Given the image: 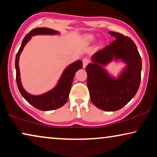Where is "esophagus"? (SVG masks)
<instances>
[{
  "label": "esophagus",
  "instance_id": "1",
  "mask_svg": "<svg viewBox=\"0 0 157 157\" xmlns=\"http://www.w3.org/2000/svg\"><path fill=\"white\" fill-rule=\"evenodd\" d=\"M89 63H90V59H89V58H84V59H83V68H85L86 66Z\"/></svg>",
  "mask_w": 157,
  "mask_h": 157
}]
</instances>
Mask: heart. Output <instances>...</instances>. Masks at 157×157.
Wrapping results in <instances>:
<instances>
[{
  "instance_id": "heart-1",
  "label": "heart",
  "mask_w": 157,
  "mask_h": 157,
  "mask_svg": "<svg viewBox=\"0 0 157 157\" xmlns=\"http://www.w3.org/2000/svg\"><path fill=\"white\" fill-rule=\"evenodd\" d=\"M86 39L87 40H89V41H91V40L94 39V37H93V36H91V35H88L86 36Z\"/></svg>"
}]
</instances>
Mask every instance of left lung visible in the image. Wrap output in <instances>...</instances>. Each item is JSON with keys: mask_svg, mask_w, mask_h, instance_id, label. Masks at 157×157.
Instances as JSON below:
<instances>
[{"mask_svg": "<svg viewBox=\"0 0 157 157\" xmlns=\"http://www.w3.org/2000/svg\"><path fill=\"white\" fill-rule=\"evenodd\" d=\"M116 39L92 57L93 63L86 67L87 86L91 102L105 111L121 109L136 95L141 82V58L136 44L128 36L109 32ZM113 57L128 64L117 79L111 78L102 68Z\"/></svg>", "mask_w": 157, "mask_h": 157, "instance_id": "left-lung-1", "label": "left lung"}]
</instances>
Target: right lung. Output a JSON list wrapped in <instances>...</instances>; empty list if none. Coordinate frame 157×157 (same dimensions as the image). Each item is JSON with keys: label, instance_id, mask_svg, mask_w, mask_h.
I'll return each mask as SVG.
<instances>
[{"label": "right lung", "instance_id": "add662e5", "mask_svg": "<svg viewBox=\"0 0 157 157\" xmlns=\"http://www.w3.org/2000/svg\"><path fill=\"white\" fill-rule=\"evenodd\" d=\"M59 32L55 30L47 29V28H37L31 30L25 38H23L22 44L19 48L16 57V83L18 90L23 98L35 107L36 109L41 111H51L59 109L63 106L67 102L68 95L70 94L71 88L74 80V75L77 71L83 67L81 61H77L71 64L64 71L60 78L59 82L54 89L47 93L40 96H33L28 94L21 86L19 71L18 60L21 51H23L25 45L31 39V36L41 34H58Z\"/></svg>", "mask_w": 157, "mask_h": 157}]
</instances>
